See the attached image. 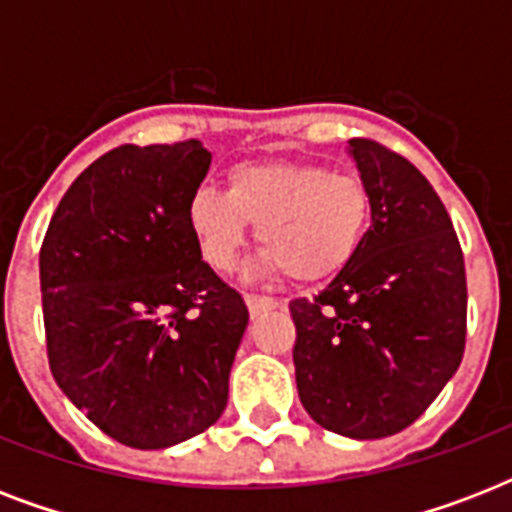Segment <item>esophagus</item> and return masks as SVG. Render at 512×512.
Segmentation results:
<instances>
[{"label": "esophagus", "mask_w": 512, "mask_h": 512, "mask_svg": "<svg viewBox=\"0 0 512 512\" xmlns=\"http://www.w3.org/2000/svg\"><path fill=\"white\" fill-rule=\"evenodd\" d=\"M244 300H247V308H249V313H252V319H255V316H260V313L271 311V308H281V305H284V300H276V297L247 295Z\"/></svg>", "instance_id": "esophagus-1"}]
</instances>
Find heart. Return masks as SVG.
I'll return each instance as SVG.
<instances>
[{
    "label": "heart",
    "mask_w": 512,
    "mask_h": 512,
    "mask_svg": "<svg viewBox=\"0 0 512 512\" xmlns=\"http://www.w3.org/2000/svg\"><path fill=\"white\" fill-rule=\"evenodd\" d=\"M185 220L204 260L231 271L257 225L260 265L289 279L321 281L340 273L364 247L372 196L364 180L313 162H244L228 172L225 191L201 185Z\"/></svg>",
    "instance_id": "1"
}]
</instances>
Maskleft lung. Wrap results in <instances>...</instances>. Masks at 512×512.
<instances>
[{
	"mask_svg": "<svg viewBox=\"0 0 512 512\" xmlns=\"http://www.w3.org/2000/svg\"><path fill=\"white\" fill-rule=\"evenodd\" d=\"M372 196L364 247L319 295L289 303L305 412L348 438L412 425L465 350L468 287L460 241L433 185L404 156L348 140Z\"/></svg>",
	"mask_w": 512,
	"mask_h": 512,
	"instance_id": "1",
	"label": "left lung"
}]
</instances>
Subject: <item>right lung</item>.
<instances>
[{"instance_id": "right-lung-1", "label": "right lung", "mask_w": 512, "mask_h": 512, "mask_svg": "<svg viewBox=\"0 0 512 512\" xmlns=\"http://www.w3.org/2000/svg\"><path fill=\"white\" fill-rule=\"evenodd\" d=\"M199 140L122 146L76 177L39 255L52 377L106 436L167 449L215 425L249 311L201 260L185 207Z\"/></svg>"}]
</instances>
